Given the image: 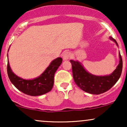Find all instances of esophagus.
<instances>
[{"label": "esophagus", "instance_id": "34e87169", "mask_svg": "<svg viewBox=\"0 0 127 127\" xmlns=\"http://www.w3.org/2000/svg\"><path fill=\"white\" fill-rule=\"evenodd\" d=\"M71 53L68 51H65L64 53L63 54V59L64 60H67L71 57Z\"/></svg>", "mask_w": 127, "mask_h": 127}]
</instances>
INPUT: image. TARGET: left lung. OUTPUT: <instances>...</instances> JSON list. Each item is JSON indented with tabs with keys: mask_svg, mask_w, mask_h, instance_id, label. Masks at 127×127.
<instances>
[{
	"mask_svg": "<svg viewBox=\"0 0 127 127\" xmlns=\"http://www.w3.org/2000/svg\"><path fill=\"white\" fill-rule=\"evenodd\" d=\"M116 45L117 42L112 37ZM119 64L115 71L108 76H97L89 73L79 62L70 60L72 67L73 77L75 82L83 91L93 94H100L105 93L113 87L118 81L122 70V59L119 52Z\"/></svg>",
	"mask_w": 127,
	"mask_h": 127,
	"instance_id": "1",
	"label": "left lung"
}]
</instances>
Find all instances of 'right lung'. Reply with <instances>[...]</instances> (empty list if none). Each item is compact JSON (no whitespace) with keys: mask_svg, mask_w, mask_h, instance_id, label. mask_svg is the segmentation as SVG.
I'll list each match as a JSON object with an SVG mask.
<instances>
[{"mask_svg":"<svg viewBox=\"0 0 127 127\" xmlns=\"http://www.w3.org/2000/svg\"><path fill=\"white\" fill-rule=\"evenodd\" d=\"M62 60L60 57L53 60L40 76L32 80L23 79L15 75L11 69L9 62L7 72L12 84L22 93L31 96L40 95L52 90L55 73L62 64Z\"/></svg>","mask_w":127,"mask_h":127,"instance_id":"1","label":"right lung"}]
</instances>
